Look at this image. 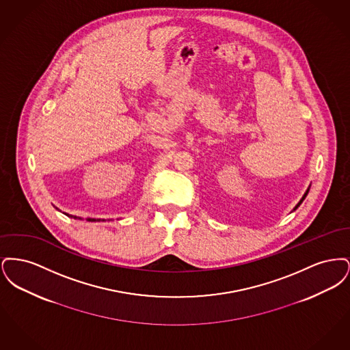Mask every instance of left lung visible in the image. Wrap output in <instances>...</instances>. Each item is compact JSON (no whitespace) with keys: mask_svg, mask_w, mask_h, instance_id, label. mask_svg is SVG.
<instances>
[{"mask_svg":"<svg viewBox=\"0 0 350 350\" xmlns=\"http://www.w3.org/2000/svg\"><path fill=\"white\" fill-rule=\"evenodd\" d=\"M307 194H308V190H307V191H306V194H304V196H303V198H301V200H304V198H306V196H307ZM301 200H300L299 203H298V204H297V207H295V208H298V207H299V204L300 203H301Z\"/></svg>","mask_w":350,"mask_h":350,"instance_id":"obj_1","label":"left lung"}]
</instances>
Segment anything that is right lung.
Instances as JSON below:
<instances>
[{"mask_svg":"<svg viewBox=\"0 0 350 350\" xmlns=\"http://www.w3.org/2000/svg\"><path fill=\"white\" fill-rule=\"evenodd\" d=\"M66 215H68V214H66ZM68 217H70V215H68ZM89 221H96V219H88Z\"/></svg>","mask_w":350,"mask_h":350,"instance_id":"obj_1","label":"right lung"}]
</instances>
